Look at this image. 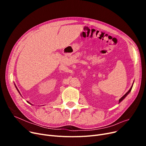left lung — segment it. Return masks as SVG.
Instances as JSON below:
<instances>
[{
	"instance_id": "8db88e82",
	"label": "left lung",
	"mask_w": 146,
	"mask_h": 146,
	"mask_svg": "<svg viewBox=\"0 0 146 146\" xmlns=\"http://www.w3.org/2000/svg\"><path fill=\"white\" fill-rule=\"evenodd\" d=\"M133 84H134V82H133V85H132V86H131V88L129 89V90L123 96H122L121 98H120L119 99V103H120L122 100H124V99L125 98V97L128 95V94L130 92H131V89H132V88H133Z\"/></svg>"
}]
</instances>
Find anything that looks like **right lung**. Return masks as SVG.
Wrapping results in <instances>:
<instances>
[{
  "instance_id": "add662e5",
  "label": "right lung",
  "mask_w": 146,
  "mask_h": 146,
  "mask_svg": "<svg viewBox=\"0 0 146 146\" xmlns=\"http://www.w3.org/2000/svg\"><path fill=\"white\" fill-rule=\"evenodd\" d=\"M15 87H16V85H15ZM16 88H17V89L18 90V89H17V87H16Z\"/></svg>"
}]
</instances>
